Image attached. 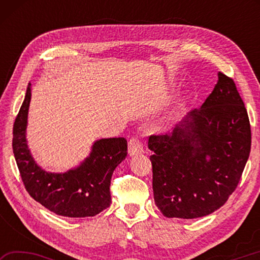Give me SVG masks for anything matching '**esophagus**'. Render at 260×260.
Here are the masks:
<instances>
[{"instance_id":"34e87169","label":"esophagus","mask_w":260,"mask_h":260,"mask_svg":"<svg viewBox=\"0 0 260 260\" xmlns=\"http://www.w3.org/2000/svg\"><path fill=\"white\" fill-rule=\"evenodd\" d=\"M143 152V144L141 142L139 138L133 136L128 141V153L131 156L138 155V153Z\"/></svg>"}]
</instances>
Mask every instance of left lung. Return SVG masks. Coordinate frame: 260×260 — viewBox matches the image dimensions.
Returning a JSON list of instances; mask_svg holds the SVG:
<instances>
[{"mask_svg": "<svg viewBox=\"0 0 260 260\" xmlns=\"http://www.w3.org/2000/svg\"><path fill=\"white\" fill-rule=\"evenodd\" d=\"M201 108L171 134L150 135L153 199L167 218L208 215L237 187L251 150V127L232 78L221 72Z\"/></svg>", "mask_w": 260, "mask_h": 260, "instance_id": "8db88e82", "label": "left lung"}]
</instances>
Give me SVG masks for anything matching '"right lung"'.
I'll use <instances>...</instances> for the list:
<instances>
[{
	"label": "right lung",
	"mask_w": 260,
	"mask_h": 260,
	"mask_svg": "<svg viewBox=\"0 0 260 260\" xmlns=\"http://www.w3.org/2000/svg\"><path fill=\"white\" fill-rule=\"evenodd\" d=\"M29 101L30 83L12 131V150L29 196L51 212L69 218L94 217L109 208L112 173L127 156L126 139L96 141L90 156L78 169L64 174L48 173L37 165L26 143Z\"/></svg>",
	"instance_id": "1"
}]
</instances>
